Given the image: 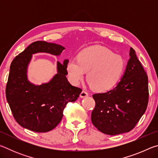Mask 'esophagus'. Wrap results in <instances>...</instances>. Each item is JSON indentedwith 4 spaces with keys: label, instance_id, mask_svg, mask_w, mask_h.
Listing matches in <instances>:
<instances>
[{
    "label": "esophagus",
    "instance_id": "34e87169",
    "mask_svg": "<svg viewBox=\"0 0 158 158\" xmlns=\"http://www.w3.org/2000/svg\"><path fill=\"white\" fill-rule=\"evenodd\" d=\"M88 95H89V94H88V93L84 91V90H83V91L81 93V94H80V98H85V97H87Z\"/></svg>",
    "mask_w": 158,
    "mask_h": 158
}]
</instances>
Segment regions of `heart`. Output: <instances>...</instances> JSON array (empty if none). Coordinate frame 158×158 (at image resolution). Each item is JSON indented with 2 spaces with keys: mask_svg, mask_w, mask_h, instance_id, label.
<instances>
[{
  "mask_svg": "<svg viewBox=\"0 0 158 158\" xmlns=\"http://www.w3.org/2000/svg\"><path fill=\"white\" fill-rule=\"evenodd\" d=\"M124 68L125 62L121 56L98 45L82 50L77 55V61L70 59L66 64L67 74L72 84L78 85L88 73V81L97 92L113 89Z\"/></svg>",
  "mask_w": 158,
  "mask_h": 158,
  "instance_id": "heart-1",
  "label": "heart"
}]
</instances>
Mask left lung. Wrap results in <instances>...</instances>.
<instances>
[{"instance_id":"1","label":"left lung","mask_w":158,"mask_h":158,"mask_svg":"<svg viewBox=\"0 0 158 158\" xmlns=\"http://www.w3.org/2000/svg\"><path fill=\"white\" fill-rule=\"evenodd\" d=\"M148 84L147 74L131 47L126 69L116 86L106 93L93 95L95 106L91 121L94 126L109 135L132 130L146 110Z\"/></svg>"}]
</instances>
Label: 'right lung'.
Masks as SVG:
<instances>
[{"instance_id": "right-lung-1", "label": "right lung", "mask_w": 158, "mask_h": 158, "mask_svg": "<svg viewBox=\"0 0 158 158\" xmlns=\"http://www.w3.org/2000/svg\"><path fill=\"white\" fill-rule=\"evenodd\" d=\"M65 47L55 43L37 41L31 44L12 60L7 83V101L13 116L21 127L35 132H47L62 120L69 102H74L82 90L72 85L66 75V64L57 62V73L41 85L28 79V67L33 54L47 53L60 56Z\"/></svg>"}]
</instances>
